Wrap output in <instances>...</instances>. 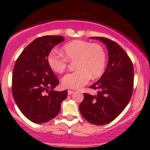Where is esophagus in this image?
Segmentation results:
<instances>
[{
    "mask_svg": "<svg viewBox=\"0 0 150 150\" xmlns=\"http://www.w3.org/2000/svg\"><path fill=\"white\" fill-rule=\"evenodd\" d=\"M73 90H68V94L69 95H71V94H72L73 93Z\"/></svg>",
    "mask_w": 150,
    "mask_h": 150,
    "instance_id": "34e87169",
    "label": "esophagus"
}]
</instances>
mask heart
Returning a JSON list of instances; mask_svg holds the SVG:
<instances>
[{"mask_svg": "<svg viewBox=\"0 0 150 150\" xmlns=\"http://www.w3.org/2000/svg\"><path fill=\"white\" fill-rule=\"evenodd\" d=\"M62 54L52 52L47 57V63L52 71L62 73L70 62L75 61L77 70L69 73L62 79L64 88L79 89L92 79L102 75L106 64V54L99 44L82 40H74L62 46Z\"/></svg>", "mask_w": 150, "mask_h": 150, "instance_id": "b5f03b06", "label": "heart"}]
</instances>
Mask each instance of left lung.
Returning a JSON list of instances; mask_svg holds the SVG:
<instances>
[{
	"label": "left lung",
	"mask_w": 150,
	"mask_h": 150,
	"mask_svg": "<svg viewBox=\"0 0 150 150\" xmlns=\"http://www.w3.org/2000/svg\"><path fill=\"white\" fill-rule=\"evenodd\" d=\"M100 40L108 50L106 70L90 88L96 95L84 94L79 105L82 116L95 125H104L115 120L128 104L133 92V65L128 54L117 43L105 37H90Z\"/></svg>",
	"instance_id": "obj_1"
}]
</instances>
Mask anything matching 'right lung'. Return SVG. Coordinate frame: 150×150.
Segmentation results:
<instances>
[{"instance_id": "right-lung-1", "label": "right lung", "mask_w": 150, "mask_h": 150, "mask_svg": "<svg viewBox=\"0 0 150 150\" xmlns=\"http://www.w3.org/2000/svg\"><path fill=\"white\" fill-rule=\"evenodd\" d=\"M64 41L62 36L37 38L26 46L15 64L13 96L21 112L34 123H44L57 116L61 103L67 97V90H53L59 80L47 63L51 50Z\"/></svg>"}]
</instances>
